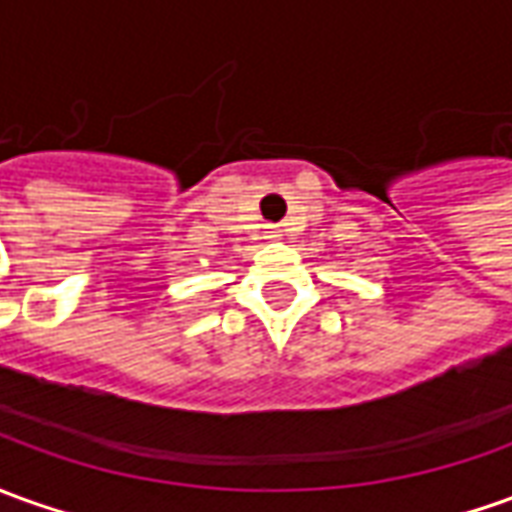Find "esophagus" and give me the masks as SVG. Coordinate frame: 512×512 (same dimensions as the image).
I'll list each match as a JSON object with an SVG mask.
<instances>
[{
  "label": "esophagus",
  "instance_id": "1",
  "mask_svg": "<svg viewBox=\"0 0 512 512\" xmlns=\"http://www.w3.org/2000/svg\"><path fill=\"white\" fill-rule=\"evenodd\" d=\"M267 236L276 239V236H281V228H278V225H270V228H267Z\"/></svg>",
  "mask_w": 512,
  "mask_h": 512
}]
</instances>
